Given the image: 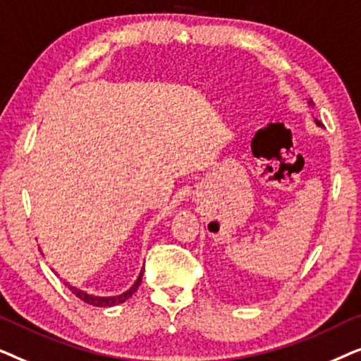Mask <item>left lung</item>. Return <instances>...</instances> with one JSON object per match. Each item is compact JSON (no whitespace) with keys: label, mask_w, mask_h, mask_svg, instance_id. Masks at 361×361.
<instances>
[{"label":"left lung","mask_w":361,"mask_h":361,"mask_svg":"<svg viewBox=\"0 0 361 361\" xmlns=\"http://www.w3.org/2000/svg\"><path fill=\"white\" fill-rule=\"evenodd\" d=\"M315 121H317V120H315ZM317 125H320V123H319V121H317Z\"/></svg>","instance_id":"8db88e82"}]
</instances>
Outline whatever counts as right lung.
Returning a JSON list of instances; mask_svg holds the SVG:
<instances>
[{"mask_svg": "<svg viewBox=\"0 0 361 361\" xmlns=\"http://www.w3.org/2000/svg\"><path fill=\"white\" fill-rule=\"evenodd\" d=\"M141 279H142V271L140 274V278H137V281L135 283V286L130 290H126V293H123L120 295H113V298H98V295H90L87 293H83V290H78L75 288H71L72 293L77 295L78 299L83 300L85 304H90V305H95V307H111V305H116V304H121L125 302V300L128 298H131L133 293H136V289L140 288L141 284ZM67 284V283H66Z\"/></svg>", "mask_w": 361, "mask_h": 361, "instance_id": "add662e5", "label": "right lung"}]
</instances>
